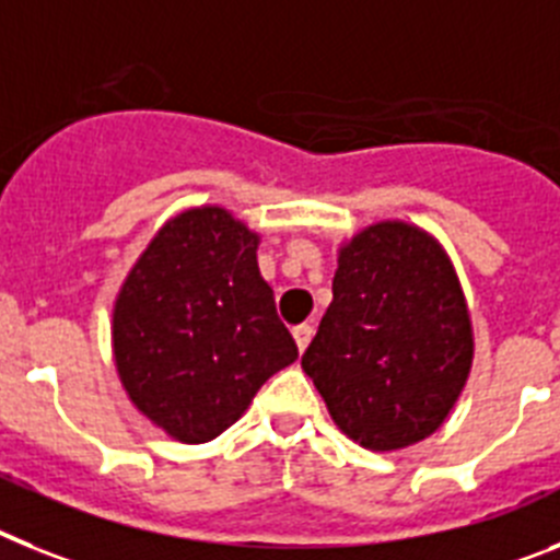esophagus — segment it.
Returning <instances> with one entry per match:
<instances>
[{
    "label": "esophagus",
    "mask_w": 560,
    "mask_h": 560,
    "mask_svg": "<svg viewBox=\"0 0 560 560\" xmlns=\"http://www.w3.org/2000/svg\"><path fill=\"white\" fill-rule=\"evenodd\" d=\"M293 338H295V347L304 352V349L310 347V340H313V327H310V324H299V327L293 329Z\"/></svg>",
    "instance_id": "34e87169"
}]
</instances>
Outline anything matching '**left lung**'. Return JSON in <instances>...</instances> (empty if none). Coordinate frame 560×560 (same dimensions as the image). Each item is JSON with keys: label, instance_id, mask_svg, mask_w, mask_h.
<instances>
[{"label": "left lung", "instance_id": "obj_1", "mask_svg": "<svg viewBox=\"0 0 560 560\" xmlns=\"http://www.w3.org/2000/svg\"><path fill=\"white\" fill-rule=\"evenodd\" d=\"M474 366V324L448 250L415 222L381 220L338 245L332 304L301 358L335 425L400 451L448 420Z\"/></svg>", "mask_w": 560, "mask_h": 560}]
</instances>
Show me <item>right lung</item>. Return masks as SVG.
<instances>
[{
	"instance_id": "1",
	"label": "right lung",
	"mask_w": 560,
	"mask_h": 560,
	"mask_svg": "<svg viewBox=\"0 0 560 560\" xmlns=\"http://www.w3.org/2000/svg\"><path fill=\"white\" fill-rule=\"evenodd\" d=\"M259 242L228 208H186L154 233L115 295L118 381L172 440H217L299 358L259 273Z\"/></svg>"
}]
</instances>
